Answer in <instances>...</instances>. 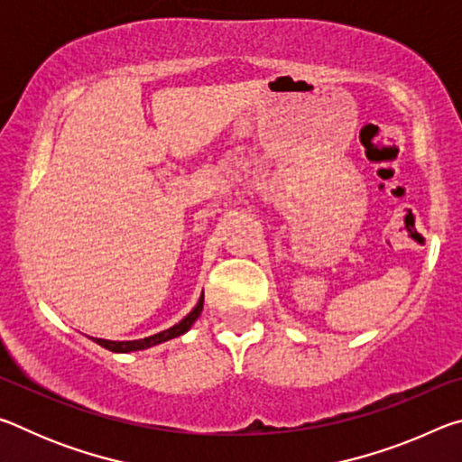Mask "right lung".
I'll use <instances>...</instances> for the list:
<instances>
[{
    "label": "right lung",
    "instance_id": "add662e5",
    "mask_svg": "<svg viewBox=\"0 0 462 462\" xmlns=\"http://www.w3.org/2000/svg\"><path fill=\"white\" fill-rule=\"evenodd\" d=\"M201 310H203V295L199 297L198 306H195V308L189 311V314H187V316L181 319V322L175 324L173 328H169V330H162V332L154 334V336H148V338H143V340H124V342H116V340L93 338V342H97L99 346L112 350V353H132V350H143V348H148V346H154V344H161V342L171 340V338H177V336L185 334L187 330H189L195 319L199 318Z\"/></svg>",
    "mask_w": 462,
    "mask_h": 462
}]
</instances>
